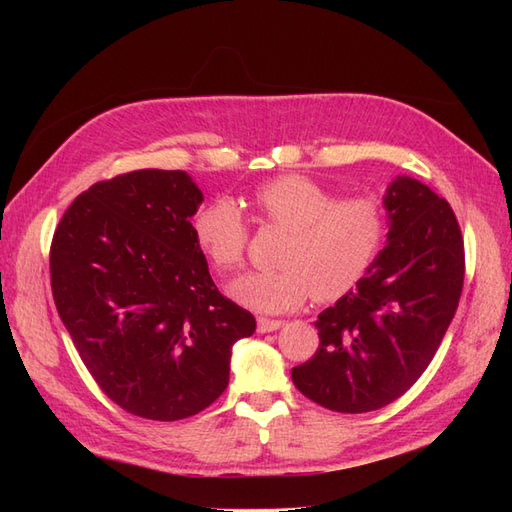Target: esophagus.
I'll list each match as a JSON object with an SVG mask.
<instances>
[{
	"label": "esophagus",
	"mask_w": 512,
	"mask_h": 512,
	"mask_svg": "<svg viewBox=\"0 0 512 512\" xmlns=\"http://www.w3.org/2000/svg\"><path fill=\"white\" fill-rule=\"evenodd\" d=\"M284 327V320H271V318H258V333H273Z\"/></svg>",
	"instance_id": "1"
}]
</instances>
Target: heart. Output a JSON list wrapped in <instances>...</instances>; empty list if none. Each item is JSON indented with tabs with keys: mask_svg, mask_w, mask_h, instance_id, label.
Returning <instances> with one entry per match:
<instances>
[{
	"mask_svg": "<svg viewBox=\"0 0 512 512\" xmlns=\"http://www.w3.org/2000/svg\"><path fill=\"white\" fill-rule=\"evenodd\" d=\"M260 218L290 230L275 271H256L228 284L239 305L262 314H284L309 297L331 301L361 280L386 235V213L374 196L337 198L324 185L284 175L256 188ZM194 237L218 271L241 265L247 222L230 198H215L194 215Z\"/></svg>",
	"mask_w": 512,
	"mask_h": 512,
	"instance_id": "1",
	"label": "heart"
}]
</instances>
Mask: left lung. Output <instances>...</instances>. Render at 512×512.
<instances>
[{"label": "left lung", "mask_w": 512, "mask_h": 512, "mask_svg": "<svg viewBox=\"0 0 512 512\" xmlns=\"http://www.w3.org/2000/svg\"><path fill=\"white\" fill-rule=\"evenodd\" d=\"M384 250L314 322L316 354L292 382L335 412H371L421 378L451 324L463 288V239L451 205L399 175L384 192Z\"/></svg>", "instance_id": "obj_1"}]
</instances>
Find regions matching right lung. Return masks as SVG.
<instances>
[{"mask_svg": "<svg viewBox=\"0 0 512 512\" xmlns=\"http://www.w3.org/2000/svg\"><path fill=\"white\" fill-rule=\"evenodd\" d=\"M203 200L185 170H134L76 198L51 245L53 299L85 367L149 421L211 406L228 386L232 346L256 331L215 288L196 243Z\"/></svg>", "mask_w": 512, "mask_h": 512, "instance_id": "right-lung-1", "label": "right lung"}]
</instances>
